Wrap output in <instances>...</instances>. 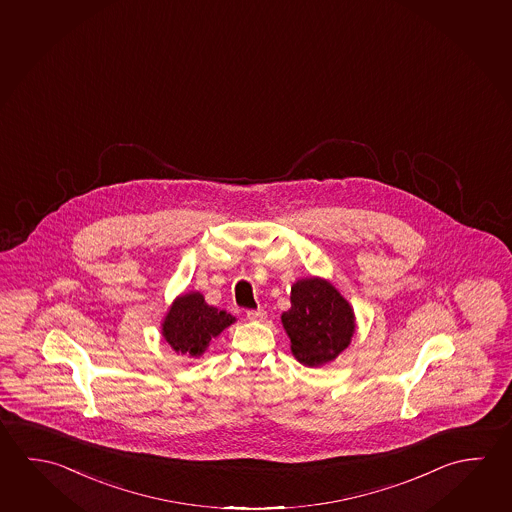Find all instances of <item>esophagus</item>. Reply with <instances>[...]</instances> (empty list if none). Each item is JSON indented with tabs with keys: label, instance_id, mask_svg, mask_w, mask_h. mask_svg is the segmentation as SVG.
Instances as JSON below:
<instances>
[{
	"label": "esophagus",
	"instance_id": "esophagus-1",
	"mask_svg": "<svg viewBox=\"0 0 512 512\" xmlns=\"http://www.w3.org/2000/svg\"><path fill=\"white\" fill-rule=\"evenodd\" d=\"M246 318H248L250 322H264V320L268 318V314H266L264 309H257V311H248Z\"/></svg>",
	"mask_w": 512,
	"mask_h": 512
}]
</instances>
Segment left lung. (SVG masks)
Here are the masks:
<instances>
[{
	"label": "left lung",
	"mask_w": 512,
	"mask_h": 512,
	"mask_svg": "<svg viewBox=\"0 0 512 512\" xmlns=\"http://www.w3.org/2000/svg\"><path fill=\"white\" fill-rule=\"evenodd\" d=\"M291 352L305 367H322L347 349L356 332V314L331 280L298 278L291 307L280 316Z\"/></svg>",
	"instance_id": "left-lung-1"
}]
</instances>
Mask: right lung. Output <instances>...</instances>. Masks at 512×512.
<instances>
[{
	"label": "right lung",
	"instance_id": "obj_1",
	"mask_svg": "<svg viewBox=\"0 0 512 512\" xmlns=\"http://www.w3.org/2000/svg\"><path fill=\"white\" fill-rule=\"evenodd\" d=\"M232 323L235 316L208 305L199 291H187L169 305L162 320V336L176 354L198 359Z\"/></svg>",
	"mask_w": 512,
	"mask_h": 512
}]
</instances>
